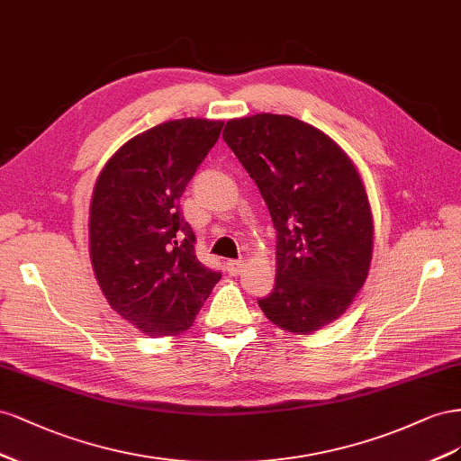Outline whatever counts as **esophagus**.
Returning <instances> with one entry per match:
<instances>
[{
  "label": "esophagus",
  "instance_id": "34e87169",
  "mask_svg": "<svg viewBox=\"0 0 461 461\" xmlns=\"http://www.w3.org/2000/svg\"><path fill=\"white\" fill-rule=\"evenodd\" d=\"M226 270L231 276H238L243 270V260H228L226 262Z\"/></svg>",
  "mask_w": 461,
  "mask_h": 461
}]
</instances>
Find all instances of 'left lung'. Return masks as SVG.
Here are the masks:
<instances>
[{"label": "left lung", "mask_w": 461, "mask_h": 461, "mask_svg": "<svg viewBox=\"0 0 461 461\" xmlns=\"http://www.w3.org/2000/svg\"><path fill=\"white\" fill-rule=\"evenodd\" d=\"M223 140L276 228V284L258 307L284 330H319L346 312L369 274L373 214L359 172L330 137L289 115L231 120Z\"/></svg>", "instance_id": "1"}]
</instances>
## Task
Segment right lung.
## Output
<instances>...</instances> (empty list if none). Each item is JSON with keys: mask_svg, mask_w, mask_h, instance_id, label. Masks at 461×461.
Listing matches in <instances>:
<instances>
[{"mask_svg": "<svg viewBox=\"0 0 461 461\" xmlns=\"http://www.w3.org/2000/svg\"><path fill=\"white\" fill-rule=\"evenodd\" d=\"M221 127L187 117L144 131L110 158L92 193V268L110 307L147 336L187 330L221 278L196 258L179 210Z\"/></svg>", "mask_w": 461, "mask_h": 461, "instance_id": "right-lung-1", "label": "right lung"}]
</instances>
